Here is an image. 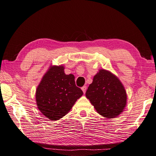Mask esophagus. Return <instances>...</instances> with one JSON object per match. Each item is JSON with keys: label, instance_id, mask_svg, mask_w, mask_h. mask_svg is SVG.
I'll use <instances>...</instances> for the list:
<instances>
[{"label": "esophagus", "instance_id": "obj_1", "mask_svg": "<svg viewBox=\"0 0 156 156\" xmlns=\"http://www.w3.org/2000/svg\"><path fill=\"white\" fill-rule=\"evenodd\" d=\"M86 89H87V87L86 86H84L82 87V88H81V90H82L83 93H85V92H86Z\"/></svg>", "mask_w": 156, "mask_h": 156}]
</instances>
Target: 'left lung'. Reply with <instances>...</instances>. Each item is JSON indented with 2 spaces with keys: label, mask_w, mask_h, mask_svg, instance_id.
<instances>
[{
  "label": "left lung",
  "mask_w": 156,
  "mask_h": 156,
  "mask_svg": "<svg viewBox=\"0 0 156 156\" xmlns=\"http://www.w3.org/2000/svg\"><path fill=\"white\" fill-rule=\"evenodd\" d=\"M86 96L97 111L105 118H115L126 105L127 94L123 86L115 75L100 70L90 84Z\"/></svg>",
  "instance_id": "left-lung-1"
}]
</instances>
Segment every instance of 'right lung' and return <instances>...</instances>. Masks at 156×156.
<instances>
[{"label":"right lung","mask_w":156,"mask_h":156,"mask_svg":"<svg viewBox=\"0 0 156 156\" xmlns=\"http://www.w3.org/2000/svg\"><path fill=\"white\" fill-rule=\"evenodd\" d=\"M64 70L62 66L51 67L36 90L37 108L51 121L64 116L83 94L82 90L75 85L74 75H66Z\"/></svg>","instance_id":"add662e5"}]
</instances>
